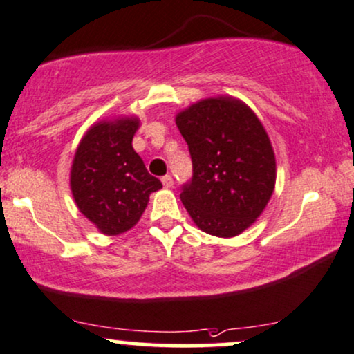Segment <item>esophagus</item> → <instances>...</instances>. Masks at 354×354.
Instances as JSON below:
<instances>
[{"label":"esophagus","mask_w":354,"mask_h":354,"mask_svg":"<svg viewBox=\"0 0 354 354\" xmlns=\"http://www.w3.org/2000/svg\"><path fill=\"white\" fill-rule=\"evenodd\" d=\"M162 185L165 187V189H172L174 187V178L170 176H164L162 177Z\"/></svg>","instance_id":"obj_1"}]
</instances>
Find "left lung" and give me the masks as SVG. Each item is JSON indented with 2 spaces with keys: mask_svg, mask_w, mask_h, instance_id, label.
Masks as SVG:
<instances>
[{
  "mask_svg": "<svg viewBox=\"0 0 354 354\" xmlns=\"http://www.w3.org/2000/svg\"><path fill=\"white\" fill-rule=\"evenodd\" d=\"M194 174L180 200L205 233L233 238L254 223L276 184V157L264 126L236 98H207L176 116Z\"/></svg>",
  "mask_w": 354,
  "mask_h": 354,
  "instance_id": "left-lung-1",
  "label": "left lung"
}]
</instances>
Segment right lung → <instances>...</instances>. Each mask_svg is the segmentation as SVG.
<instances>
[{"label": "right lung", "instance_id": "1", "mask_svg": "<svg viewBox=\"0 0 354 354\" xmlns=\"http://www.w3.org/2000/svg\"><path fill=\"white\" fill-rule=\"evenodd\" d=\"M139 128L134 116L100 121L78 144L71 189L78 210L103 234L115 236L133 228L146 210L149 195L162 189L133 149Z\"/></svg>", "mask_w": 354, "mask_h": 354}]
</instances>
